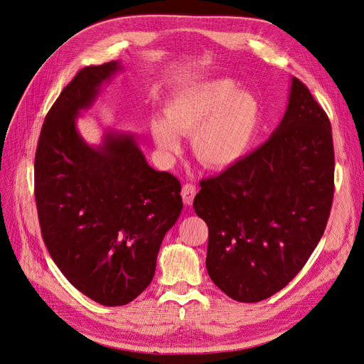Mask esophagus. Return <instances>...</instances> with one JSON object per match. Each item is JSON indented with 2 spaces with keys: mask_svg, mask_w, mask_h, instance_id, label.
Wrapping results in <instances>:
<instances>
[{
  "mask_svg": "<svg viewBox=\"0 0 364 364\" xmlns=\"http://www.w3.org/2000/svg\"><path fill=\"white\" fill-rule=\"evenodd\" d=\"M196 186L193 185V183H185L183 186H182V199H183V202L186 203V205H193V200H194V197H196Z\"/></svg>",
  "mask_w": 364,
  "mask_h": 364,
  "instance_id": "34e87169",
  "label": "esophagus"
}]
</instances>
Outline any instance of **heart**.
Here are the masks:
<instances>
[{
    "label": "heart",
    "mask_w": 364,
    "mask_h": 364,
    "mask_svg": "<svg viewBox=\"0 0 364 364\" xmlns=\"http://www.w3.org/2000/svg\"><path fill=\"white\" fill-rule=\"evenodd\" d=\"M261 105L232 79L194 83L176 92L165 106V118L151 121L155 144L171 156L181 150L178 135L193 136L194 156L205 167L226 170L243 161L257 139Z\"/></svg>",
    "instance_id": "obj_1"
}]
</instances>
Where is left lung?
<instances>
[{
    "instance_id": "8db88e82",
    "label": "left lung",
    "mask_w": 364,
    "mask_h": 364,
    "mask_svg": "<svg viewBox=\"0 0 364 364\" xmlns=\"http://www.w3.org/2000/svg\"><path fill=\"white\" fill-rule=\"evenodd\" d=\"M200 186L193 206L209 230V278L238 302L282 290L321 241L334 196L331 124L308 87L291 77L270 138Z\"/></svg>"
}]
</instances>
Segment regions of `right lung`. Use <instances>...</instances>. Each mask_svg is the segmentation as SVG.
<instances>
[{"label": "right lung", "instance_id": "right-lung-1", "mask_svg": "<svg viewBox=\"0 0 364 364\" xmlns=\"http://www.w3.org/2000/svg\"><path fill=\"white\" fill-rule=\"evenodd\" d=\"M119 60L77 73L43 121L35 158L42 238L74 287L106 305H126L153 279L165 234L182 211L181 183L151 168L134 134L109 129L90 146L77 118Z\"/></svg>", "mask_w": 364, "mask_h": 364}]
</instances>
